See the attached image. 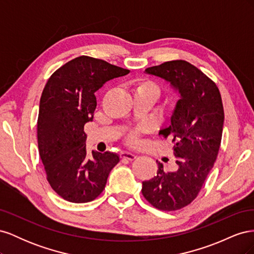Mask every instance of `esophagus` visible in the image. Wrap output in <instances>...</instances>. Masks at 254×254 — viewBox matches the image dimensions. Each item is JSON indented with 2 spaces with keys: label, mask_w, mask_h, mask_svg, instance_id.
<instances>
[{
  "label": "esophagus",
  "mask_w": 254,
  "mask_h": 254,
  "mask_svg": "<svg viewBox=\"0 0 254 254\" xmlns=\"http://www.w3.org/2000/svg\"><path fill=\"white\" fill-rule=\"evenodd\" d=\"M121 158H122V159L129 160V161H133V160L136 158V156L134 155V153L125 151V152H122V153H121Z\"/></svg>",
  "instance_id": "1"
}]
</instances>
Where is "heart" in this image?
I'll return each mask as SVG.
<instances>
[{"instance_id":"b5f03b06","label":"heart","mask_w":254,"mask_h":254,"mask_svg":"<svg viewBox=\"0 0 254 254\" xmlns=\"http://www.w3.org/2000/svg\"><path fill=\"white\" fill-rule=\"evenodd\" d=\"M132 86L134 90V95H150L157 101L161 93L158 84L148 79L135 80L133 81ZM139 132L140 130H134V131L129 132L127 135V142L131 145H136L139 143Z\"/></svg>"}]
</instances>
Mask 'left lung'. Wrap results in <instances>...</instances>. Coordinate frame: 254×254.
Returning <instances> with one entry per match:
<instances>
[{
  "mask_svg": "<svg viewBox=\"0 0 254 254\" xmlns=\"http://www.w3.org/2000/svg\"><path fill=\"white\" fill-rule=\"evenodd\" d=\"M145 73L170 82L180 96L171 124L159 132L173 139L176 168L166 172L157 161V175L142 182V194L149 203L162 211H176L197 197L216 161L224 107L215 82L188 61H167L147 67Z\"/></svg>",
  "mask_w": 254,
  "mask_h": 254,
  "instance_id": "8db88e82",
  "label": "left lung"
}]
</instances>
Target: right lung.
<instances>
[{
  "mask_svg": "<svg viewBox=\"0 0 254 254\" xmlns=\"http://www.w3.org/2000/svg\"><path fill=\"white\" fill-rule=\"evenodd\" d=\"M129 70L102 59L80 56L59 67L43 89L37 123L38 147L47 179L64 200L83 203L104 190L120 156L87 152L83 128L93 120L95 92Z\"/></svg>",
  "mask_w": 254,
  "mask_h": 254,
  "instance_id": "add662e5",
  "label": "right lung"
}]
</instances>
